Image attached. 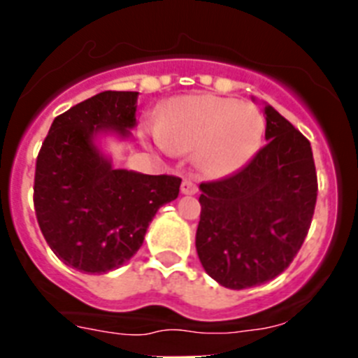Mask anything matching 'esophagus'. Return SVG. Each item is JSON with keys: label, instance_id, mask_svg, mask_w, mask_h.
I'll use <instances>...</instances> for the list:
<instances>
[{"label": "esophagus", "instance_id": "obj_1", "mask_svg": "<svg viewBox=\"0 0 358 358\" xmlns=\"http://www.w3.org/2000/svg\"><path fill=\"white\" fill-rule=\"evenodd\" d=\"M181 194L182 195H195V194H197V186H195V182L185 179V181H182V185H181Z\"/></svg>", "mask_w": 358, "mask_h": 358}]
</instances>
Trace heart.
Instances as JSON below:
<instances>
[{
    "label": "heart",
    "instance_id": "b5f03b06",
    "mask_svg": "<svg viewBox=\"0 0 358 358\" xmlns=\"http://www.w3.org/2000/svg\"><path fill=\"white\" fill-rule=\"evenodd\" d=\"M265 118L252 103L217 94L172 98L156 115L154 141L173 154L194 152V163L210 179L242 170L260 150Z\"/></svg>",
    "mask_w": 358,
    "mask_h": 358
}]
</instances>
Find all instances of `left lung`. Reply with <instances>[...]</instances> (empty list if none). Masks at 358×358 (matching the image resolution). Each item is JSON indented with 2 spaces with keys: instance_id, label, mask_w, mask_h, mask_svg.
Instances as JSON below:
<instances>
[{
  "instance_id": "left-lung-1",
  "label": "left lung",
  "mask_w": 358,
  "mask_h": 358,
  "mask_svg": "<svg viewBox=\"0 0 358 358\" xmlns=\"http://www.w3.org/2000/svg\"><path fill=\"white\" fill-rule=\"evenodd\" d=\"M264 116L267 145L236 173L199 186V260L233 290L262 285L289 267L317 199L310 141L273 106L264 103Z\"/></svg>"
}]
</instances>
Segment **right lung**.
<instances>
[{
    "label": "right lung",
    "mask_w": 358,
    "mask_h": 358,
    "mask_svg": "<svg viewBox=\"0 0 358 358\" xmlns=\"http://www.w3.org/2000/svg\"><path fill=\"white\" fill-rule=\"evenodd\" d=\"M136 91H103L57 116L41 147L34 206L59 260L103 274L138 252L152 218L176 201L181 179L115 169L106 140H131Z\"/></svg>",
    "instance_id": "1"
}]
</instances>
